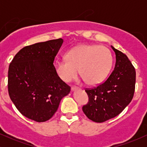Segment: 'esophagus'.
Returning a JSON list of instances; mask_svg holds the SVG:
<instances>
[{
  "label": "esophagus",
  "mask_w": 147,
  "mask_h": 147,
  "mask_svg": "<svg viewBox=\"0 0 147 147\" xmlns=\"http://www.w3.org/2000/svg\"><path fill=\"white\" fill-rule=\"evenodd\" d=\"M77 87H76V86H72L71 87V90L72 91H74V90H77Z\"/></svg>",
  "instance_id": "esophagus-1"
}]
</instances>
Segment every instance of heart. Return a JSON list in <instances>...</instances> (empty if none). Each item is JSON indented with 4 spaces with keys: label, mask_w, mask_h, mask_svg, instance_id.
<instances>
[{
    "label": "heart",
    "mask_w": 147,
    "mask_h": 147,
    "mask_svg": "<svg viewBox=\"0 0 147 147\" xmlns=\"http://www.w3.org/2000/svg\"><path fill=\"white\" fill-rule=\"evenodd\" d=\"M113 63L111 52L105 47L82 45L70 50L67 59L57 60L55 68L62 80L69 82L79 73L88 85H97L104 80Z\"/></svg>",
    "instance_id": "b5f03b06"
}]
</instances>
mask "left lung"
I'll use <instances>...</instances> for the list:
<instances>
[{
    "label": "left lung",
    "instance_id": "1",
    "mask_svg": "<svg viewBox=\"0 0 147 147\" xmlns=\"http://www.w3.org/2000/svg\"><path fill=\"white\" fill-rule=\"evenodd\" d=\"M115 53L114 70L104 83L85 90L88 102L82 110L95 122H104L118 115L132 100L136 85V70L126 55L111 45Z\"/></svg>",
    "mask_w": 147,
    "mask_h": 147
}]
</instances>
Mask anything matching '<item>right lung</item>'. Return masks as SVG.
Returning a JSON list of instances; mask_svg holds the SVG:
<instances>
[{
  "mask_svg": "<svg viewBox=\"0 0 147 147\" xmlns=\"http://www.w3.org/2000/svg\"><path fill=\"white\" fill-rule=\"evenodd\" d=\"M63 42L58 38L25 46L9 64L10 99L23 115L35 122L50 119L70 91L53 64Z\"/></svg>",
  "mask_w": 147,
  "mask_h": 147,
  "instance_id": "1",
  "label": "right lung"
}]
</instances>
